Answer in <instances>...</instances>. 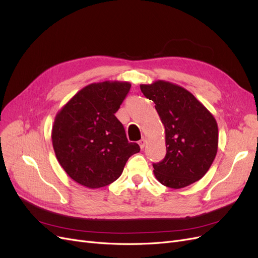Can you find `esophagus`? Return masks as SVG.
Returning <instances> with one entry per match:
<instances>
[{
  "mask_svg": "<svg viewBox=\"0 0 258 258\" xmlns=\"http://www.w3.org/2000/svg\"><path fill=\"white\" fill-rule=\"evenodd\" d=\"M145 144H146V138L145 137H143L141 141L138 142V145H139V147H141V149H143L144 147H145Z\"/></svg>",
  "mask_w": 258,
  "mask_h": 258,
  "instance_id": "obj_1",
  "label": "esophagus"
}]
</instances>
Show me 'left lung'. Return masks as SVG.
Wrapping results in <instances>:
<instances>
[{"label": "left lung", "mask_w": 258, "mask_h": 258, "mask_svg": "<svg viewBox=\"0 0 258 258\" xmlns=\"http://www.w3.org/2000/svg\"><path fill=\"white\" fill-rule=\"evenodd\" d=\"M147 98L165 128V158L153 164L156 178L166 187L179 189L201 179L214 161L218 148L215 117L186 88L158 80L142 84Z\"/></svg>", "instance_id": "left-lung-1"}]
</instances>
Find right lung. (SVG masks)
Instances as JSON below:
<instances>
[{"mask_svg": "<svg viewBox=\"0 0 258 258\" xmlns=\"http://www.w3.org/2000/svg\"><path fill=\"white\" fill-rule=\"evenodd\" d=\"M131 83L105 81L83 87L56 114L51 142L64 172L90 189L105 187L120 177L131 156L139 152L128 143L114 113Z\"/></svg>", "mask_w": 258, "mask_h": 258, "instance_id": "right-lung-1", "label": "right lung"}]
</instances>
